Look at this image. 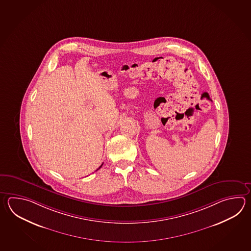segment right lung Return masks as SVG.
<instances>
[{
    "instance_id": "obj_1",
    "label": "right lung",
    "mask_w": 251,
    "mask_h": 251,
    "mask_svg": "<svg viewBox=\"0 0 251 251\" xmlns=\"http://www.w3.org/2000/svg\"><path fill=\"white\" fill-rule=\"evenodd\" d=\"M102 165H101V166H100V167H99V168H98V169H100V168H101V167H102ZM98 170H97V171H98Z\"/></svg>"
}]
</instances>
